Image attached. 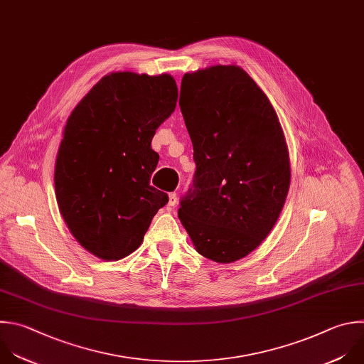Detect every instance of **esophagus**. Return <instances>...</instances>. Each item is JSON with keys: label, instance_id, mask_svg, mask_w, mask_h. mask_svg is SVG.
Returning <instances> with one entry per match:
<instances>
[{"label": "esophagus", "instance_id": "obj_1", "mask_svg": "<svg viewBox=\"0 0 364 364\" xmlns=\"http://www.w3.org/2000/svg\"><path fill=\"white\" fill-rule=\"evenodd\" d=\"M177 194L176 193H170L168 194V205L170 207H174V205H177Z\"/></svg>", "mask_w": 364, "mask_h": 364}]
</instances>
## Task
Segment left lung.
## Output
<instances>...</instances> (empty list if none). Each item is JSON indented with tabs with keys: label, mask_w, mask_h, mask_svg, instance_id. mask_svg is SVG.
Masks as SVG:
<instances>
[{
	"label": "left lung",
	"mask_w": 364,
	"mask_h": 364,
	"mask_svg": "<svg viewBox=\"0 0 364 364\" xmlns=\"http://www.w3.org/2000/svg\"><path fill=\"white\" fill-rule=\"evenodd\" d=\"M178 104L196 163L178 218L201 256L232 263L262 245L289 193L290 159L279 117L235 65L184 74Z\"/></svg>",
	"instance_id": "1"
}]
</instances>
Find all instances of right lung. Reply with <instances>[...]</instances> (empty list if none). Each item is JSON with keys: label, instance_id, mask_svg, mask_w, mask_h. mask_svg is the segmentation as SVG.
I'll use <instances>...</instances> for the list:
<instances>
[{"label": "right lung", "instance_id": "1", "mask_svg": "<svg viewBox=\"0 0 364 364\" xmlns=\"http://www.w3.org/2000/svg\"><path fill=\"white\" fill-rule=\"evenodd\" d=\"M178 98L168 74L102 77L67 119L55 161L60 213L78 243L102 260L140 247L168 196L150 178L159 163L156 130Z\"/></svg>", "mask_w": 364, "mask_h": 364}]
</instances>
